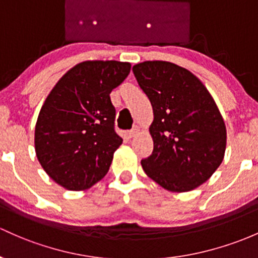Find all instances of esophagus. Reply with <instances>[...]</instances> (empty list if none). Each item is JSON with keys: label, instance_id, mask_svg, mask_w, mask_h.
<instances>
[{"label": "esophagus", "instance_id": "obj_1", "mask_svg": "<svg viewBox=\"0 0 258 258\" xmlns=\"http://www.w3.org/2000/svg\"><path fill=\"white\" fill-rule=\"evenodd\" d=\"M139 132H140L139 126H134V128H133V129L130 130V132H129V137H130V138H134V137H137V135L139 134Z\"/></svg>", "mask_w": 258, "mask_h": 258}]
</instances>
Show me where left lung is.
I'll return each instance as SVG.
<instances>
[{
    "instance_id": "obj_1",
    "label": "left lung",
    "mask_w": 258,
    "mask_h": 258,
    "mask_svg": "<svg viewBox=\"0 0 258 258\" xmlns=\"http://www.w3.org/2000/svg\"><path fill=\"white\" fill-rule=\"evenodd\" d=\"M154 112L149 132L154 150L141 160L145 173L170 192H189L223 162L226 128L217 103L201 80L168 61L133 66Z\"/></svg>"
}]
</instances>
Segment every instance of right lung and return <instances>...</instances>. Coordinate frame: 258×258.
Instances as JSON below:
<instances>
[{
  "instance_id": "1",
  "label": "right lung",
  "mask_w": 258,
  "mask_h": 258,
  "mask_svg": "<svg viewBox=\"0 0 258 258\" xmlns=\"http://www.w3.org/2000/svg\"><path fill=\"white\" fill-rule=\"evenodd\" d=\"M130 68L115 60L80 62L46 97L35 124V154L48 176L66 189H88L109 170L123 143L114 132L109 95Z\"/></svg>"
}]
</instances>
